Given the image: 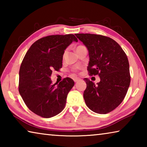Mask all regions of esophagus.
Segmentation results:
<instances>
[{"mask_svg":"<svg viewBox=\"0 0 147 147\" xmlns=\"http://www.w3.org/2000/svg\"><path fill=\"white\" fill-rule=\"evenodd\" d=\"M78 80H80V78H74V82H78Z\"/></svg>","mask_w":147,"mask_h":147,"instance_id":"34e87169","label":"esophagus"}]
</instances>
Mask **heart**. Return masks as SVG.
<instances>
[{"label":"heart","mask_w":147,"mask_h":147,"mask_svg":"<svg viewBox=\"0 0 147 147\" xmlns=\"http://www.w3.org/2000/svg\"><path fill=\"white\" fill-rule=\"evenodd\" d=\"M82 47V46H78V47H77V48H76V49H78V48H79V47Z\"/></svg>","instance_id":"obj_1"}]
</instances>
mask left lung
Here are the masks:
<instances>
[{
    "mask_svg": "<svg viewBox=\"0 0 147 147\" xmlns=\"http://www.w3.org/2000/svg\"><path fill=\"white\" fill-rule=\"evenodd\" d=\"M86 47L90 75L98 74L96 84L84 78L87 88L84 98L87 106L94 112L106 114L115 109L125 97L130 83L127 56L113 39L101 35L76 34Z\"/></svg>",
    "mask_w": 147,
    "mask_h": 147,
    "instance_id": "left-lung-1",
    "label": "left lung"
}]
</instances>
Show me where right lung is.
<instances>
[{
	"instance_id": "1",
	"label": "right lung",
	"mask_w": 147,
	"mask_h": 147,
	"mask_svg": "<svg viewBox=\"0 0 147 147\" xmlns=\"http://www.w3.org/2000/svg\"><path fill=\"white\" fill-rule=\"evenodd\" d=\"M73 34L44 37L32 45L19 70V91L27 107L45 118L58 115L64 109L69 92L74 85L70 78L52 84L53 71L61 68L63 55L72 42Z\"/></svg>"
}]
</instances>
